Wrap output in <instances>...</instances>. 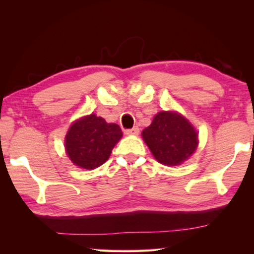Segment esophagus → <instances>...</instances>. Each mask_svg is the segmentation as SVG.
<instances>
[{
	"mask_svg": "<svg viewBox=\"0 0 254 254\" xmlns=\"http://www.w3.org/2000/svg\"><path fill=\"white\" fill-rule=\"evenodd\" d=\"M138 133H140V129L137 127H133L130 129H125V134L127 135H137Z\"/></svg>",
	"mask_w": 254,
	"mask_h": 254,
	"instance_id": "34e87169",
	"label": "esophagus"
}]
</instances>
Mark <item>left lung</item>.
I'll use <instances>...</instances> for the list:
<instances>
[{"mask_svg": "<svg viewBox=\"0 0 254 254\" xmlns=\"http://www.w3.org/2000/svg\"><path fill=\"white\" fill-rule=\"evenodd\" d=\"M142 136L154 157L164 165H179L195 151L197 134L185 118L176 112H159Z\"/></svg>", "mask_w": 254, "mask_h": 254, "instance_id": "8db88e82", "label": "left lung"}]
</instances>
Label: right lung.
Listing matches in <instances>:
<instances>
[{"label":"right lung","instance_id":"add662e5","mask_svg":"<svg viewBox=\"0 0 254 254\" xmlns=\"http://www.w3.org/2000/svg\"><path fill=\"white\" fill-rule=\"evenodd\" d=\"M123 136L117 124H107L103 118L90 114L75 121L65 136V150L79 168L92 170L109 159L114 145Z\"/></svg>","mask_w":254,"mask_h":254}]
</instances>
